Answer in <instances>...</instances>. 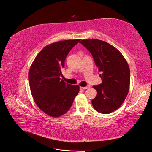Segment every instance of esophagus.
Listing matches in <instances>:
<instances>
[{"label": "esophagus", "instance_id": "obj_1", "mask_svg": "<svg viewBox=\"0 0 152 152\" xmlns=\"http://www.w3.org/2000/svg\"><path fill=\"white\" fill-rule=\"evenodd\" d=\"M90 86H85V87H83V86H80V89L81 90H86V89H88L89 88Z\"/></svg>", "mask_w": 152, "mask_h": 152}]
</instances>
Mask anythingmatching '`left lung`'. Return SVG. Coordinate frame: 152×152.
<instances>
[{
	"mask_svg": "<svg viewBox=\"0 0 152 152\" xmlns=\"http://www.w3.org/2000/svg\"><path fill=\"white\" fill-rule=\"evenodd\" d=\"M80 43L92 54L102 74L101 85L94 86L97 96L92 100L96 111L109 114L117 110L126 99L129 89L130 70L122 54L106 42L97 39H83Z\"/></svg>",
	"mask_w": 152,
	"mask_h": 152,
	"instance_id": "1",
	"label": "left lung"
}]
</instances>
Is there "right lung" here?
<instances>
[{
	"label": "right lung",
	"instance_id": "add662e5",
	"mask_svg": "<svg viewBox=\"0 0 152 152\" xmlns=\"http://www.w3.org/2000/svg\"><path fill=\"white\" fill-rule=\"evenodd\" d=\"M80 39L60 41L45 46L36 56L28 73L34 100L43 113L59 117L72 107L79 86L66 83L60 78L67 54Z\"/></svg>",
	"mask_w": 152,
	"mask_h": 152
}]
</instances>
